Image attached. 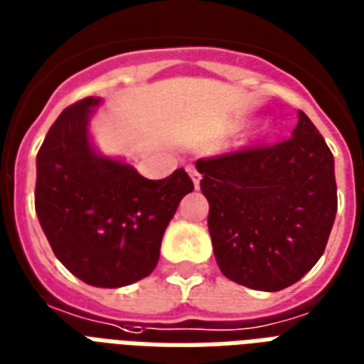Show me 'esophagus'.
Returning a JSON list of instances; mask_svg holds the SVG:
<instances>
[{"instance_id":"obj_1","label":"esophagus","mask_w":364,"mask_h":364,"mask_svg":"<svg viewBox=\"0 0 364 364\" xmlns=\"http://www.w3.org/2000/svg\"><path fill=\"white\" fill-rule=\"evenodd\" d=\"M186 171H188V174H190V178H192L193 186H196V188H200L201 174H200V172H198V168H196L193 164H188V166H186Z\"/></svg>"}]
</instances>
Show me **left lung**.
Here are the masks:
<instances>
[{
  "label": "left lung",
  "instance_id": "obj_1",
  "mask_svg": "<svg viewBox=\"0 0 364 364\" xmlns=\"http://www.w3.org/2000/svg\"><path fill=\"white\" fill-rule=\"evenodd\" d=\"M291 135L196 163L217 266L238 285L267 293L314 267L338 211L330 147L304 112Z\"/></svg>",
  "mask_w": 364,
  "mask_h": 364
}]
</instances>
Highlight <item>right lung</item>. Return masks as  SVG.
Segmentation results:
<instances>
[{"instance_id": "1", "label": "right lung", "mask_w": 364, "mask_h": 364, "mask_svg": "<svg viewBox=\"0 0 364 364\" xmlns=\"http://www.w3.org/2000/svg\"><path fill=\"white\" fill-rule=\"evenodd\" d=\"M100 98L68 106L36 155L34 208L55 258L87 285L118 289L156 267L161 240L193 190L184 168L143 178L92 145L89 122Z\"/></svg>"}]
</instances>
